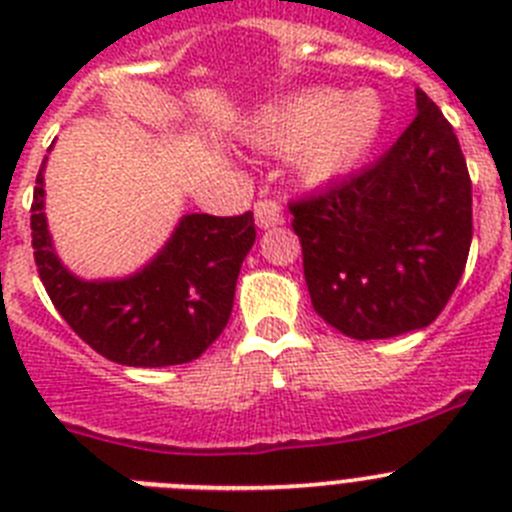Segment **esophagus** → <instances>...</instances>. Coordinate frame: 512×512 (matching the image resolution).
<instances>
[{
    "label": "esophagus",
    "mask_w": 512,
    "mask_h": 512,
    "mask_svg": "<svg viewBox=\"0 0 512 512\" xmlns=\"http://www.w3.org/2000/svg\"><path fill=\"white\" fill-rule=\"evenodd\" d=\"M253 215H256V225L261 230L277 228V225L284 223L282 215V205L277 200H259L253 205Z\"/></svg>",
    "instance_id": "esophagus-1"
}]
</instances>
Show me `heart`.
Returning a JSON list of instances; mask_svg holds the SVG:
<instances>
[{"instance_id":"obj_1","label":"heart","mask_w":512,"mask_h":512,"mask_svg":"<svg viewBox=\"0 0 512 512\" xmlns=\"http://www.w3.org/2000/svg\"><path fill=\"white\" fill-rule=\"evenodd\" d=\"M379 130V107L369 94L338 102L336 92H307L266 112L253 130L264 151L292 156L307 182H328L359 161Z\"/></svg>"}]
</instances>
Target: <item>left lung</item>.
<instances>
[{
  "mask_svg": "<svg viewBox=\"0 0 512 512\" xmlns=\"http://www.w3.org/2000/svg\"><path fill=\"white\" fill-rule=\"evenodd\" d=\"M395 146L289 205L315 312L356 341L425 328L454 295L472 246V182L454 128L415 92Z\"/></svg>",
  "mask_w": 512,
  "mask_h": 512,
  "instance_id": "obj_1",
  "label": "left lung"
}]
</instances>
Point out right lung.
<instances>
[{
    "mask_svg": "<svg viewBox=\"0 0 512 512\" xmlns=\"http://www.w3.org/2000/svg\"><path fill=\"white\" fill-rule=\"evenodd\" d=\"M43 169L30 207L35 264L45 292L81 341L125 366L197 359L228 325L235 282L256 241L253 212L184 215L166 246L125 279H79L53 251L45 223Z\"/></svg>",
    "mask_w": 512,
    "mask_h": 512,
    "instance_id": "add662e5",
    "label": "right lung"
}]
</instances>
